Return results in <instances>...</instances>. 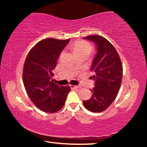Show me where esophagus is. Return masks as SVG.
Listing matches in <instances>:
<instances>
[{
    "mask_svg": "<svg viewBox=\"0 0 147 147\" xmlns=\"http://www.w3.org/2000/svg\"><path fill=\"white\" fill-rule=\"evenodd\" d=\"M70 86H71V88L72 89H78V88H80V87L78 86H73V85H71Z\"/></svg>",
    "mask_w": 147,
    "mask_h": 147,
    "instance_id": "1",
    "label": "esophagus"
}]
</instances>
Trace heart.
<instances>
[{
    "mask_svg": "<svg viewBox=\"0 0 147 147\" xmlns=\"http://www.w3.org/2000/svg\"><path fill=\"white\" fill-rule=\"evenodd\" d=\"M72 48L76 55L79 54H88L91 53L92 47L88 42L84 41H77L73 44Z\"/></svg>",
    "mask_w": 147,
    "mask_h": 147,
    "instance_id": "b5f03b06",
    "label": "heart"
}]
</instances>
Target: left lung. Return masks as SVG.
Masks as SVG:
<instances>
[{"label":"left lung","mask_w":147,"mask_h":147,"mask_svg":"<svg viewBox=\"0 0 147 147\" xmlns=\"http://www.w3.org/2000/svg\"><path fill=\"white\" fill-rule=\"evenodd\" d=\"M95 44L96 54L90 71L94 75V87L90 89L92 96L84 100L85 108L92 112L105 110L115 100L121 88L123 67L121 59L112 44L104 37L97 35L84 38Z\"/></svg>","instance_id":"8db88e82"}]
</instances>
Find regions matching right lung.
Instances as JSON below:
<instances>
[{"label":"right lung","instance_id":"right-lung-1","mask_svg":"<svg viewBox=\"0 0 147 147\" xmlns=\"http://www.w3.org/2000/svg\"><path fill=\"white\" fill-rule=\"evenodd\" d=\"M69 41L53 38L40 41L32 47L24 61L23 80L26 93L35 106L45 112L60 110L71 91L69 86H59L53 79V71Z\"/></svg>","mask_w":147,"mask_h":147}]
</instances>
